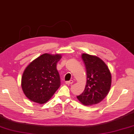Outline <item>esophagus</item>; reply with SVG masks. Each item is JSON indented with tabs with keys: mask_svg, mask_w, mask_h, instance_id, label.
I'll return each instance as SVG.
<instances>
[{
	"mask_svg": "<svg viewBox=\"0 0 134 134\" xmlns=\"http://www.w3.org/2000/svg\"><path fill=\"white\" fill-rule=\"evenodd\" d=\"M73 80H70V81H66V84H67V85H71V84H72L73 83Z\"/></svg>",
	"mask_w": 134,
	"mask_h": 134,
	"instance_id": "esophagus-1",
	"label": "esophagus"
}]
</instances>
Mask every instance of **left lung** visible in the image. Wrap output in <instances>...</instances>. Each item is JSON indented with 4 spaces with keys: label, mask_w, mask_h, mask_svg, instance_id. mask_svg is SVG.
Listing matches in <instances>:
<instances>
[{
    "label": "left lung",
    "mask_w": 134,
    "mask_h": 134,
    "mask_svg": "<svg viewBox=\"0 0 134 134\" xmlns=\"http://www.w3.org/2000/svg\"><path fill=\"white\" fill-rule=\"evenodd\" d=\"M87 72V83L84 92L77 98L83 105L97 104L108 95L111 84V75L104 61L96 56L81 55Z\"/></svg>",
    "instance_id": "1"
}]
</instances>
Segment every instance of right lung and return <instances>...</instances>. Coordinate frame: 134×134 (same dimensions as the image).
Returning a JSON list of instances; mask_svg holds the SVG:
<instances>
[{"mask_svg": "<svg viewBox=\"0 0 134 134\" xmlns=\"http://www.w3.org/2000/svg\"><path fill=\"white\" fill-rule=\"evenodd\" d=\"M60 54H43L26 67L21 78L22 90L30 101L42 104L51 98L60 85L57 64Z\"/></svg>", "mask_w": 134, "mask_h": 134, "instance_id": "right-lung-1", "label": "right lung"}]
</instances>
